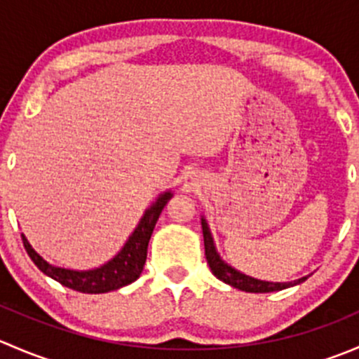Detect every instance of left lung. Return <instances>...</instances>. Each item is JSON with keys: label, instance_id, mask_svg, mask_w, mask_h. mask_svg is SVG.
I'll return each mask as SVG.
<instances>
[{"label": "left lung", "instance_id": "obj_1", "mask_svg": "<svg viewBox=\"0 0 359 359\" xmlns=\"http://www.w3.org/2000/svg\"><path fill=\"white\" fill-rule=\"evenodd\" d=\"M201 227H203V241H205V255L206 262H208L212 273L219 278L224 283L231 285V287L238 288V290L250 292V293H267V292H278L283 290V288L293 287V285H299L302 281H306V278H300L297 281H288V283H273V281H262L255 280V278L247 276V274L240 273L234 267H231L229 264L224 262L220 259L219 252H217L215 243H213L212 233L208 229V224H206L205 219H201Z\"/></svg>", "mask_w": 359, "mask_h": 359}]
</instances>
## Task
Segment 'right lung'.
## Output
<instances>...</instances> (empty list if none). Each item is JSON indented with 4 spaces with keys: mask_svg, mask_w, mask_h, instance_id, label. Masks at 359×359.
Instances as JSON below:
<instances>
[{
    "mask_svg": "<svg viewBox=\"0 0 359 359\" xmlns=\"http://www.w3.org/2000/svg\"><path fill=\"white\" fill-rule=\"evenodd\" d=\"M172 196V191L159 194L158 200L146 210L139 226L135 227L125 247L119 250L118 255H114L109 262L95 267V269L72 271L52 266L29 245L27 238L22 234L24 248L41 273H45L52 280L59 281L64 287L81 293H106L118 290V288L133 283L142 273L144 264H146L147 259V245H149L151 234H153L154 226H156L163 208H165V205Z\"/></svg>",
    "mask_w": 359,
    "mask_h": 359,
    "instance_id": "right-lung-1",
    "label": "right lung"
}]
</instances>
